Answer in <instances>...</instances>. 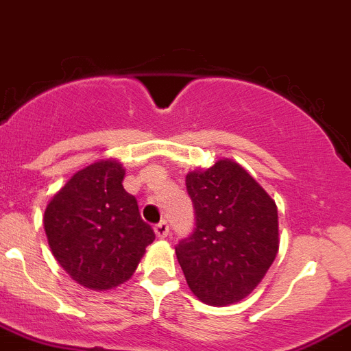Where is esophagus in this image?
Returning a JSON list of instances; mask_svg holds the SVG:
<instances>
[{
	"mask_svg": "<svg viewBox=\"0 0 351 351\" xmlns=\"http://www.w3.org/2000/svg\"><path fill=\"white\" fill-rule=\"evenodd\" d=\"M155 234H157L158 238H165L169 234V225L167 221H160L158 225H155Z\"/></svg>",
	"mask_w": 351,
	"mask_h": 351,
	"instance_id": "1",
	"label": "esophagus"
}]
</instances>
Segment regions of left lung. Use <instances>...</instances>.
I'll use <instances>...</instances> for the list:
<instances>
[{
  "label": "left lung",
  "mask_w": 351,
  "mask_h": 351,
  "mask_svg": "<svg viewBox=\"0 0 351 351\" xmlns=\"http://www.w3.org/2000/svg\"><path fill=\"white\" fill-rule=\"evenodd\" d=\"M196 228L176 247L187 285L209 306H228L260 284L279 252L276 201L241 165L221 158L186 176Z\"/></svg>",
  "instance_id": "obj_1"
}]
</instances>
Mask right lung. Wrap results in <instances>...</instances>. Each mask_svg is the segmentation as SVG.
Segmentation results:
<instances>
[{
  "instance_id": "obj_1",
  "label": "right lung",
  "mask_w": 351,
  "mask_h": 351,
  "mask_svg": "<svg viewBox=\"0 0 351 351\" xmlns=\"http://www.w3.org/2000/svg\"><path fill=\"white\" fill-rule=\"evenodd\" d=\"M118 160H97L75 172L43 215L50 250L84 287L110 291L126 282L155 240L135 196L123 189Z\"/></svg>"
}]
</instances>
